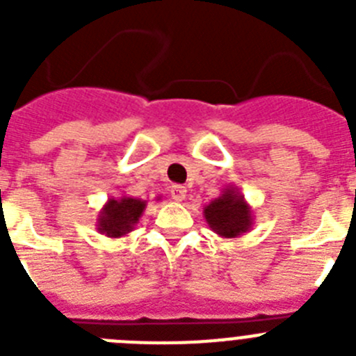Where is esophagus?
Returning a JSON list of instances; mask_svg holds the SVG:
<instances>
[{
  "label": "esophagus",
  "mask_w": 356,
  "mask_h": 356,
  "mask_svg": "<svg viewBox=\"0 0 356 356\" xmlns=\"http://www.w3.org/2000/svg\"><path fill=\"white\" fill-rule=\"evenodd\" d=\"M187 196V188L184 185H172L171 187V197L175 201H184Z\"/></svg>",
  "instance_id": "1"
}]
</instances>
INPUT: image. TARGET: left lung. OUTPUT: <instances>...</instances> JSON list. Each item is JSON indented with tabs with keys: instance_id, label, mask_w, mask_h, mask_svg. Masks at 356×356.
Wrapping results in <instances>:
<instances>
[{
	"instance_id": "obj_1",
	"label": "left lung",
	"mask_w": 356,
	"mask_h": 356,
	"mask_svg": "<svg viewBox=\"0 0 356 356\" xmlns=\"http://www.w3.org/2000/svg\"><path fill=\"white\" fill-rule=\"evenodd\" d=\"M203 216L210 229L225 238H237L248 234L254 221L253 210L244 200V194L232 184L222 188L221 196L205 205Z\"/></svg>"
}]
</instances>
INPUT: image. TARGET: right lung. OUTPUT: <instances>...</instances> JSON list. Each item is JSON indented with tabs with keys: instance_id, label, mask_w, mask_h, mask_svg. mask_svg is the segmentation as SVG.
Instances as JSON below:
<instances>
[{
	"instance_id": "1",
	"label": "right lung",
	"mask_w": 356,
	"mask_h": 356,
	"mask_svg": "<svg viewBox=\"0 0 356 356\" xmlns=\"http://www.w3.org/2000/svg\"><path fill=\"white\" fill-rule=\"evenodd\" d=\"M160 201V196L156 197ZM147 201L140 197L119 196L108 197L103 209L97 213L96 229L110 238H119L134 232L140 216L146 210Z\"/></svg>"
}]
</instances>
